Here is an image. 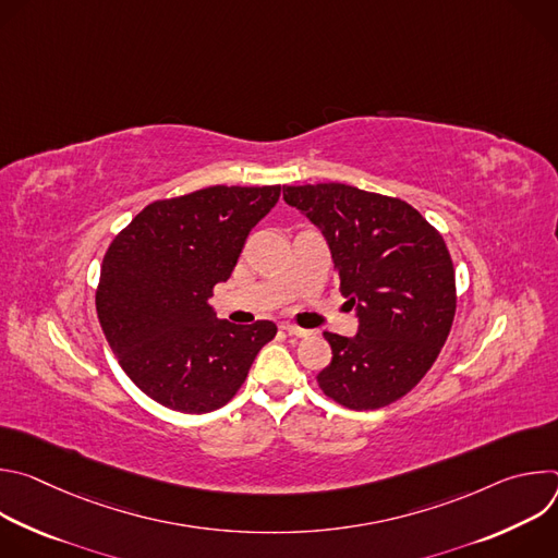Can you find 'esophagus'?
<instances>
[{"label": "esophagus", "instance_id": "esophagus-1", "mask_svg": "<svg viewBox=\"0 0 558 558\" xmlns=\"http://www.w3.org/2000/svg\"><path fill=\"white\" fill-rule=\"evenodd\" d=\"M282 331L287 333V336H293V338H306L308 336V331L306 329H300V327H295V325H282Z\"/></svg>", "mask_w": 558, "mask_h": 558}]
</instances>
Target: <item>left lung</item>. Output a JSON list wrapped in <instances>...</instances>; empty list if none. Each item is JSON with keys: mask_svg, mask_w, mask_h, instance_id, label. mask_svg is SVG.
<instances>
[{"mask_svg": "<svg viewBox=\"0 0 558 558\" xmlns=\"http://www.w3.org/2000/svg\"><path fill=\"white\" fill-rule=\"evenodd\" d=\"M282 196L327 238L360 320L353 338L325 333L333 357L317 384L351 411L397 402L428 373L454 320L441 233L409 203L344 183L287 185Z\"/></svg>", "mask_w": 558, "mask_h": 558, "instance_id": "obj_1", "label": "left lung"}]
</instances>
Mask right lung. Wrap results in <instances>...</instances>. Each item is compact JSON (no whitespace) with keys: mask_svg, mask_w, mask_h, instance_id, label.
Returning <instances> with one entry per match:
<instances>
[{"mask_svg":"<svg viewBox=\"0 0 558 558\" xmlns=\"http://www.w3.org/2000/svg\"><path fill=\"white\" fill-rule=\"evenodd\" d=\"M278 198L280 185H214L154 201L108 247L99 323L125 375L154 402L192 415L225 407L276 338L269 320H218L209 298Z\"/></svg>","mask_w":558,"mask_h":558,"instance_id":"obj_1","label":"right lung"}]
</instances>
